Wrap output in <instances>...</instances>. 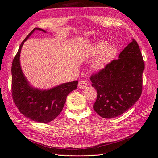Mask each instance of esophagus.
Here are the masks:
<instances>
[{
    "label": "esophagus",
    "mask_w": 158,
    "mask_h": 158,
    "mask_svg": "<svg viewBox=\"0 0 158 158\" xmlns=\"http://www.w3.org/2000/svg\"><path fill=\"white\" fill-rule=\"evenodd\" d=\"M87 85H88L87 82H85L84 80H80L78 83V87L81 89H84L85 88H86Z\"/></svg>",
    "instance_id": "1"
}]
</instances>
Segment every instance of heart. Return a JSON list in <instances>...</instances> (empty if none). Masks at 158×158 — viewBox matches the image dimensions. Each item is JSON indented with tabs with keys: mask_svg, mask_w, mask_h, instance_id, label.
Returning a JSON list of instances; mask_svg holds the SVG:
<instances>
[{
	"mask_svg": "<svg viewBox=\"0 0 158 158\" xmlns=\"http://www.w3.org/2000/svg\"><path fill=\"white\" fill-rule=\"evenodd\" d=\"M116 53V48L112 45H108L106 41L101 40L89 45L85 51V56L89 58L96 57L92 64V67L96 70H102Z\"/></svg>",
	"mask_w": 158,
	"mask_h": 158,
	"instance_id": "1",
	"label": "heart"
}]
</instances>
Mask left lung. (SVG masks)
I'll return each instance as SVG.
<instances>
[{
    "mask_svg": "<svg viewBox=\"0 0 158 158\" xmlns=\"http://www.w3.org/2000/svg\"><path fill=\"white\" fill-rule=\"evenodd\" d=\"M144 63L137 42L132 39L106 67L91 76L97 91L94 109L100 117L111 118L131 107L142 94Z\"/></svg>",
    "mask_w": 158,
    "mask_h": 158,
    "instance_id": "obj_1",
    "label": "left lung"
}]
</instances>
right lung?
Wrapping results in <instances>:
<instances>
[{"label":"right lung","mask_w":158,"mask_h":158,"mask_svg":"<svg viewBox=\"0 0 158 158\" xmlns=\"http://www.w3.org/2000/svg\"><path fill=\"white\" fill-rule=\"evenodd\" d=\"M35 30L46 32L35 27L22 41L12 64V94L14 103L25 117L38 123L52 121L62 111L67 95L77 88L78 81L62 84L48 89L35 88L23 74L20 63L22 47Z\"/></svg>","instance_id":"1"}]
</instances>
